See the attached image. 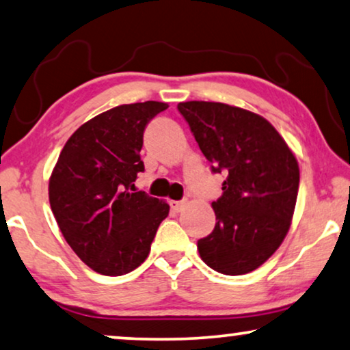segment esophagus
Instances as JSON below:
<instances>
[{"label": "esophagus", "instance_id": "34e87169", "mask_svg": "<svg viewBox=\"0 0 350 350\" xmlns=\"http://www.w3.org/2000/svg\"><path fill=\"white\" fill-rule=\"evenodd\" d=\"M185 204H187L185 200H182V201H171V203H170L171 209H173L174 213H180V211L185 208Z\"/></svg>", "mask_w": 350, "mask_h": 350}]
</instances>
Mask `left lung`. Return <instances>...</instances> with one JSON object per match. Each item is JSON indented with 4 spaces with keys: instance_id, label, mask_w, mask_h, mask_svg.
Masks as SVG:
<instances>
[{
    "instance_id": "left-lung-1",
    "label": "left lung",
    "mask_w": 350,
    "mask_h": 350,
    "mask_svg": "<svg viewBox=\"0 0 350 350\" xmlns=\"http://www.w3.org/2000/svg\"><path fill=\"white\" fill-rule=\"evenodd\" d=\"M213 173H226L213 203L215 226L198 241L215 271H254L282 244L297 204L299 168L284 137L262 116L213 101L179 103Z\"/></svg>"
}]
</instances>
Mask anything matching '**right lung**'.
Wrapping results in <instances>:
<instances>
[{
	"mask_svg": "<svg viewBox=\"0 0 350 350\" xmlns=\"http://www.w3.org/2000/svg\"><path fill=\"white\" fill-rule=\"evenodd\" d=\"M166 107L160 101L112 107L79 126L60 152L49 201L66 243L93 271L122 275L136 269L168 217L166 201L135 189L144 171L146 125Z\"/></svg>",
	"mask_w": 350,
	"mask_h": 350,
	"instance_id": "right-lung-1",
	"label": "right lung"
}]
</instances>
